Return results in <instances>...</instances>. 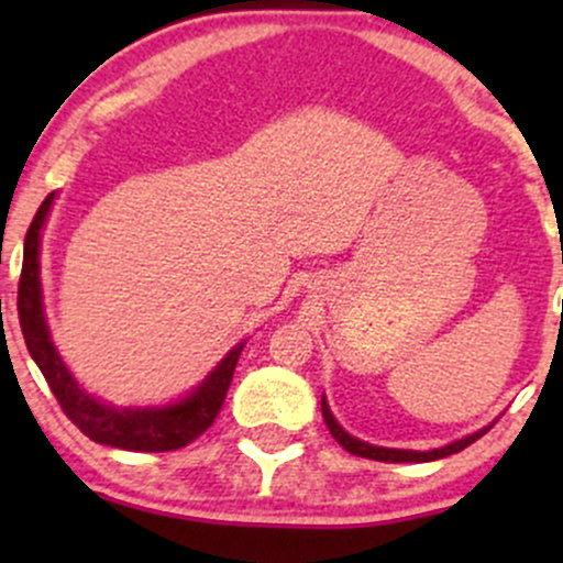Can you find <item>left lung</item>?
<instances>
[{
	"mask_svg": "<svg viewBox=\"0 0 563 563\" xmlns=\"http://www.w3.org/2000/svg\"><path fill=\"white\" fill-rule=\"evenodd\" d=\"M322 418H325V426L331 429V434L335 442L341 444V448L352 452V455H360V457H371V461H384V463H426V461H439V457H448L452 452H461L466 450L468 444H474L476 439L487 434L493 426H487V429L476 431V434H468L463 439H457V442L452 444H444V448L439 450H429V452H418V450H391V448H376V444H367L363 439L346 434L344 429H341L339 423H335L331 407H328L325 399H322Z\"/></svg>",
	"mask_w": 563,
	"mask_h": 563,
	"instance_id": "8db88e82",
	"label": "left lung"
}]
</instances>
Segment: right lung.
Wrapping results in <instances>:
<instances>
[{
    "instance_id": "right-lung-1",
    "label": "right lung",
    "mask_w": 563,
    "mask_h": 563,
    "mask_svg": "<svg viewBox=\"0 0 563 563\" xmlns=\"http://www.w3.org/2000/svg\"><path fill=\"white\" fill-rule=\"evenodd\" d=\"M53 200L55 192H49L44 203L38 206L23 243V269L21 283H18V318H21V331L31 357H34L42 376L47 378L49 389H53L57 402H60L63 412L92 442L132 452H169L185 448L192 439L203 434L214 423L219 410H222L238 357L243 352V341L230 349L228 357L203 378V384L196 386V391H190L174 405L113 407L84 391L79 380L70 376L66 363L57 354L53 339H49L47 320H44L42 280H38V243H42V228L47 222Z\"/></svg>"
}]
</instances>
